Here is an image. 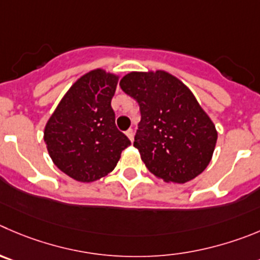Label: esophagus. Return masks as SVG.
Here are the masks:
<instances>
[{
	"instance_id": "esophagus-1",
	"label": "esophagus",
	"mask_w": 260,
	"mask_h": 260,
	"mask_svg": "<svg viewBox=\"0 0 260 260\" xmlns=\"http://www.w3.org/2000/svg\"><path fill=\"white\" fill-rule=\"evenodd\" d=\"M125 134H126V137L128 138V139L132 140V142H133V140H134V130H133V128H128V130L125 133Z\"/></svg>"
}]
</instances>
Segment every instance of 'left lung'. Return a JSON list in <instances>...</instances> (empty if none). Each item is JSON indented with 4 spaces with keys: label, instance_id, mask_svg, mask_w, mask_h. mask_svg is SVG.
I'll return each instance as SVG.
<instances>
[{
    "label": "left lung",
    "instance_id": "8db88e82",
    "mask_svg": "<svg viewBox=\"0 0 260 260\" xmlns=\"http://www.w3.org/2000/svg\"><path fill=\"white\" fill-rule=\"evenodd\" d=\"M120 86L139 105L135 134L147 169L166 182L185 184L206 170L217 142L216 126L190 89L166 71L130 73Z\"/></svg>",
    "mask_w": 260,
    "mask_h": 260
}]
</instances>
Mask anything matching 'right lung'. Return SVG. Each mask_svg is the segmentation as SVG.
I'll return each mask as SVG.
<instances>
[{
  "label": "right lung",
  "instance_id": "right-lung-1",
  "mask_svg": "<svg viewBox=\"0 0 260 260\" xmlns=\"http://www.w3.org/2000/svg\"><path fill=\"white\" fill-rule=\"evenodd\" d=\"M117 76L97 69L81 76L63 95L44 128V142L58 169L91 182L110 174L132 144L115 123L111 101Z\"/></svg>",
  "mask_w": 260,
  "mask_h": 260
}]
</instances>
